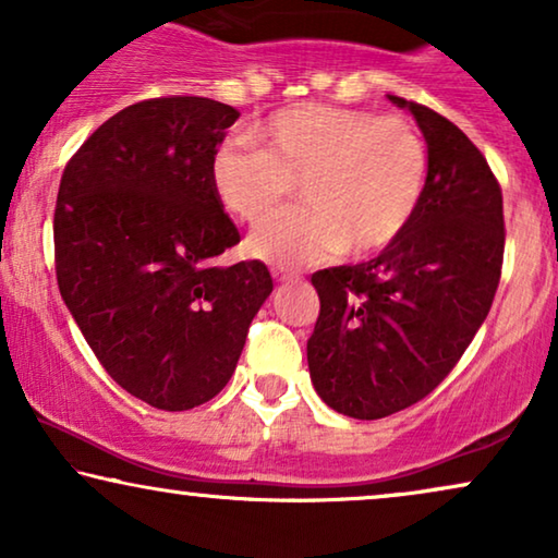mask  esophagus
Segmentation results:
<instances>
[{
    "label": "esophagus",
    "mask_w": 558,
    "mask_h": 558,
    "mask_svg": "<svg viewBox=\"0 0 558 558\" xmlns=\"http://www.w3.org/2000/svg\"><path fill=\"white\" fill-rule=\"evenodd\" d=\"M271 277L277 279V281H281V284H284V281H294V279H300V274H294V271H287V269H271Z\"/></svg>",
    "instance_id": "1"
}]
</instances>
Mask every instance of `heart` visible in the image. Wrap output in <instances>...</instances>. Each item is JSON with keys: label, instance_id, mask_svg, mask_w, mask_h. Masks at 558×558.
Returning <instances> with one entry per match:
<instances>
[{"label": "heart", "instance_id": "obj_1", "mask_svg": "<svg viewBox=\"0 0 558 558\" xmlns=\"http://www.w3.org/2000/svg\"><path fill=\"white\" fill-rule=\"evenodd\" d=\"M258 149L228 142L210 165L220 205L258 226L300 185L304 203L251 235L248 251L302 266L340 251L373 256L407 233L429 180V151L396 113L302 104L254 126Z\"/></svg>", "mask_w": 558, "mask_h": 558}]
</instances>
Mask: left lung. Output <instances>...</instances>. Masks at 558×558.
Instances as JSON below:
<instances>
[{"instance_id":"obj_1","label":"left lung","mask_w":558,"mask_h":558,"mask_svg":"<svg viewBox=\"0 0 558 558\" xmlns=\"http://www.w3.org/2000/svg\"><path fill=\"white\" fill-rule=\"evenodd\" d=\"M388 98L424 134V201L376 258L312 274V386L338 414L365 422L409 409L449 376L490 312L506 248L502 193L483 151L441 113Z\"/></svg>"}]
</instances>
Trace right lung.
Returning <instances> with one entry per match:
<instances>
[{"label":"right lung","instance_id":"1","mask_svg":"<svg viewBox=\"0 0 558 558\" xmlns=\"http://www.w3.org/2000/svg\"><path fill=\"white\" fill-rule=\"evenodd\" d=\"M235 119L233 106L201 96L126 106L60 180V296L106 373L162 411L223 391L274 289L262 262L216 264L241 241L210 185Z\"/></svg>","mask_w":558,"mask_h":558}]
</instances>
